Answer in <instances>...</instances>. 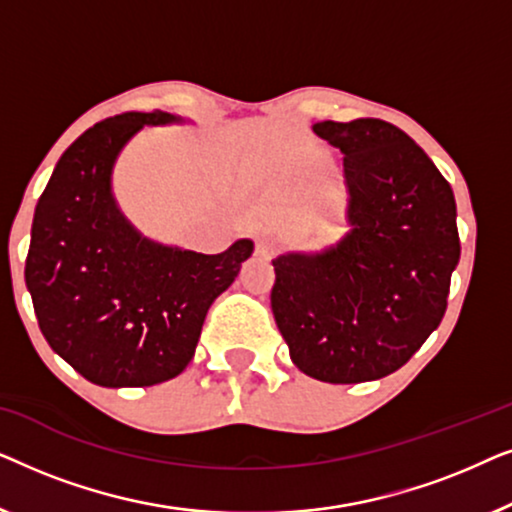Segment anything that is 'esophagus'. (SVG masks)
<instances>
[{"label":"esophagus","mask_w":512,"mask_h":512,"mask_svg":"<svg viewBox=\"0 0 512 512\" xmlns=\"http://www.w3.org/2000/svg\"><path fill=\"white\" fill-rule=\"evenodd\" d=\"M277 251V240L272 235H261L256 240V254L261 258H272Z\"/></svg>","instance_id":"34e87169"}]
</instances>
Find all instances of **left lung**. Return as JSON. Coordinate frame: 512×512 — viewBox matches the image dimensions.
<instances>
[{
    "label": "left lung",
    "instance_id": "8db88e82",
    "mask_svg": "<svg viewBox=\"0 0 512 512\" xmlns=\"http://www.w3.org/2000/svg\"><path fill=\"white\" fill-rule=\"evenodd\" d=\"M312 130L345 153L349 233L319 254L272 261V314L305 375L331 384L380 380L443 321L461 254L457 202L396 125L356 118Z\"/></svg>",
    "mask_w": 512,
    "mask_h": 512
}]
</instances>
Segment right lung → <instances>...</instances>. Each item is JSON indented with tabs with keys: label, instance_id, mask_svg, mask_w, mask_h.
Masks as SVG:
<instances>
[{
	"label": "right lung",
	"instance_id": "1",
	"mask_svg": "<svg viewBox=\"0 0 512 512\" xmlns=\"http://www.w3.org/2000/svg\"><path fill=\"white\" fill-rule=\"evenodd\" d=\"M128 111L83 132L55 165L34 209L25 284L55 354L100 387H151L191 363L209 305L254 251L165 247L125 219L111 195L118 153L144 125L179 123Z\"/></svg>",
	"mask_w": 512,
	"mask_h": 512
}]
</instances>
